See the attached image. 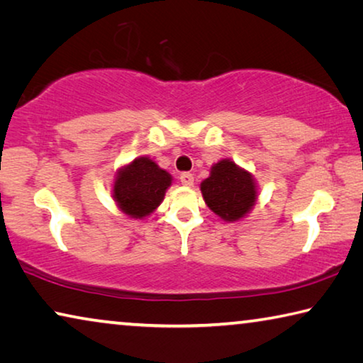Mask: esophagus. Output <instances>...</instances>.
<instances>
[{"mask_svg": "<svg viewBox=\"0 0 363 363\" xmlns=\"http://www.w3.org/2000/svg\"><path fill=\"white\" fill-rule=\"evenodd\" d=\"M180 182H182V185L191 186L194 183V177H193V174H188V172H185V174L180 175Z\"/></svg>", "mask_w": 363, "mask_h": 363, "instance_id": "1", "label": "esophagus"}]
</instances>
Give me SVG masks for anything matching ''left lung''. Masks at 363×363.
Here are the masks:
<instances>
[{
  "mask_svg": "<svg viewBox=\"0 0 363 363\" xmlns=\"http://www.w3.org/2000/svg\"><path fill=\"white\" fill-rule=\"evenodd\" d=\"M206 204L223 220L233 222L249 212L257 199L251 174L223 159L211 170V177L201 183Z\"/></svg>",
  "mask_w": 363,
  "mask_h": 363,
  "instance_id": "left-lung-1",
  "label": "left lung"
}]
</instances>
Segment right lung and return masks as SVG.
I'll return each mask as SVG.
<instances>
[{"mask_svg":"<svg viewBox=\"0 0 363 363\" xmlns=\"http://www.w3.org/2000/svg\"><path fill=\"white\" fill-rule=\"evenodd\" d=\"M172 178L147 157L135 159L128 167L118 172L114 198L121 209L135 218H143L162 203Z\"/></svg>","mask_w":363,"mask_h":363,"instance_id":"1","label":"right lung"}]
</instances>
